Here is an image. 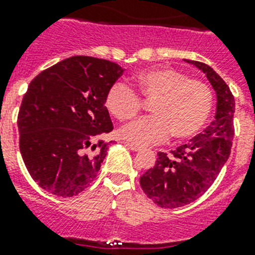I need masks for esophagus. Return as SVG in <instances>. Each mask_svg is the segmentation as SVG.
Segmentation results:
<instances>
[{
	"mask_svg": "<svg viewBox=\"0 0 255 255\" xmlns=\"http://www.w3.org/2000/svg\"><path fill=\"white\" fill-rule=\"evenodd\" d=\"M126 146H127L128 149L133 150V151H140L141 150V146H138V145H134V144H129V142H126Z\"/></svg>",
	"mask_w": 255,
	"mask_h": 255,
	"instance_id": "esophagus-1",
	"label": "esophagus"
}]
</instances>
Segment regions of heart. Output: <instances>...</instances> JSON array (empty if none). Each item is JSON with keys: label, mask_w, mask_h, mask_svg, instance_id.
<instances>
[{"label": "heart", "mask_w": 255, "mask_h": 255, "mask_svg": "<svg viewBox=\"0 0 255 255\" xmlns=\"http://www.w3.org/2000/svg\"><path fill=\"white\" fill-rule=\"evenodd\" d=\"M136 84L142 97L153 100V115L134 119L121 128V136L136 145L163 141L168 134L175 138L192 137L201 131L210 117L213 93L205 83L189 79L176 68L160 67L141 71ZM137 93L118 81L106 95V108L119 121H128L141 109Z\"/></svg>", "instance_id": "b5f03b06"}]
</instances>
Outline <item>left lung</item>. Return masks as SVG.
Returning a JSON list of instances; mask_svg holds the SVG:
<instances>
[{
  "label": "left lung",
  "instance_id": "1",
  "mask_svg": "<svg viewBox=\"0 0 255 255\" xmlns=\"http://www.w3.org/2000/svg\"><path fill=\"white\" fill-rule=\"evenodd\" d=\"M206 75L217 95V111L202 133L180 145L172 155L158 153L154 167L140 177V185L155 205L164 209L185 206L210 188L231 154L235 98L226 81L202 62L184 59Z\"/></svg>",
  "mask_w": 255,
  "mask_h": 255
}]
</instances>
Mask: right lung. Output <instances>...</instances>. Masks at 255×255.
<instances>
[{
  "label": "right lung",
  "mask_w": 255,
  "mask_h": 255,
  "mask_svg": "<svg viewBox=\"0 0 255 255\" xmlns=\"http://www.w3.org/2000/svg\"><path fill=\"white\" fill-rule=\"evenodd\" d=\"M123 71L108 59L75 55L29 83L18 115L19 149L42 189L74 197L95 180L109 144L93 141L114 128L105 104Z\"/></svg>",
  "instance_id": "add662e5"
}]
</instances>
